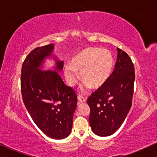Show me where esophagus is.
<instances>
[{"mask_svg":"<svg viewBox=\"0 0 157 157\" xmlns=\"http://www.w3.org/2000/svg\"><path fill=\"white\" fill-rule=\"evenodd\" d=\"M78 98V101L80 103H85L86 101V98H83L80 95H79Z\"/></svg>","mask_w":157,"mask_h":157,"instance_id":"1","label":"esophagus"}]
</instances>
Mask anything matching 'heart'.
I'll list each match as a JSON object with an SVG mask.
<instances>
[{
    "label": "heart",
    "mask_w": 157,
    "mask_h": 157,
    "mask_svg": "<svg viewBox=\"0 0 157 157\" xmlns=\"http://www.w3.org/2000/svg\"><path fill=\"white\" fill-rule=\"evenodd\" d=\"M115 60L112 53L106 49L86 48L77 54L71 64H67L64 69L65 79L70 86H73L80 79L83 81L82 90L92 87L95 90L106 85L113 71Z\"/></svg>",
    "instance_id": "b5f03b06"
}]
</instances>
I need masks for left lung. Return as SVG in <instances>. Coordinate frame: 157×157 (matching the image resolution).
I'll return each mask as SVG.
<instances>
[{"label": "left lung", "instance_id": "left-lung-1", "mask_svg": "<svg viewBox=\"0 0 157 157\" xmlns=\"http://www.w3.org/2000/svg\"><path fill=\"white\" fill-rule=\"evenodd\" d=\"M115 69L106 85L87 99L89 121L93 132L101 137L113 135L124 122L132 106L135 68L127 53L117 48Z\"/></svg>", "mask_w": 157, "mask_h": 157}]
</instances>
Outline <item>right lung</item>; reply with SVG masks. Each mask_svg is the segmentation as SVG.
I'll list each match as a JSON object with an SVG mask.
<instances>
[{
    "label": "right lung",
    "mask_w": 157,
    "mask_h": 157,
    "mask_svg": "<svg viewBox=\"0 0 157 157\" xmlns=\"http://www.w3.org/2000/svg\"><path fill=\"white\" fill-rule=\"evenodd\" d=\"M53 44L37 47L25 58L21 72V92L32 120L44 134L61 140L71 134L78 97L64 84L58 72L63 61L53 56ZM55 61L53 70L42 71L47 58Z\"/></svg>",
    "instance_id": "1"
}]
</instances>
